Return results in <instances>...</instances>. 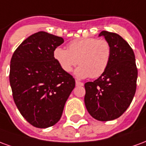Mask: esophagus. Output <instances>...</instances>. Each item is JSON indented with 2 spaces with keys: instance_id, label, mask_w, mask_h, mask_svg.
<instances>
[{
  "instance_id": "obj_1",
  "label": "esophagus",
  "mask_w": 146,
  "mask_h": 146,
  "mask_svg": "<svg viewBox=\"0 0 146 146\" xmlns=\"http://www.w3.org/2000/svg\"><path fill=\"white\" fill-rule=\"evenodd\" d=\"M76 86H83L84 85V84L82 82H80L79 80H76Z\"/></svg>"
}]
</instances>
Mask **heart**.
I'll return each mask as SVG.
<instances>
[{
	"mask_svg": "<svg viewBox=\"0 0 146 146\" xmlns=\"http://www.w3.org/2000/svg\"><path fill=\"white\" fill-rule=\"evenodd\" d=\"M111 54V46L106 40L93 37L73 40L68 44V49L57 47L53 51L54 59L66 73L80 65L75 70L78 78L101 76L109 66Z\"/></svg>",
	"mask_w": 146,
	"mask_h": 146,
	"instance_id": "heart-1",
	"label": "heart"
}]
</instances>
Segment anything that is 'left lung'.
<instances>
[{"label": "left lung", "mask_w": 146, "mask_h": 146, "mask_svg": "<svg viewBox=\"0 0 146 146\" xmlns=\"http://www.w3.org/2000/svg\"><path fill=\"white\" fill-rule=\"evenodd\" d=\"M110 43L112 54L109 66L93 82L84 84V103L90 115L99 121L118 118L131 103L136 91L138 70L134 51L117 33L102 31Z\"/></svg>", "instance_id": "1"}]
</instances>
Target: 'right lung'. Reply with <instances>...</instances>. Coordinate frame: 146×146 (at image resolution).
<instances>
[{"instance_id":"right-lung-1","label":"right lung","mask_w":146,"mask_h":146,"mask_svg":"<svg viewBox=\"0 0 146 146\" xmlns=\"http://www.w3.org/2000/svg\"><path fill=\"white\" fill-rule=\"evenodd\" d=\"M63 38L40 31L15 51L9 80L18 110L31 125L47 128L60 119L75 80L61 69L53 51Z\"/></svg>"}]
</instances>
